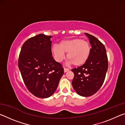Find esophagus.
<instances>
[{
  "label": "esophagus",
  "instance_id": "1",
  "mask_svg": "<svg viewBox=\"0 0 125 125\" xmlns=\"http://www.w3.org/2000/svg\"><path fill=\"white\" fill-rule=\"evenodd\" d=\"M69 71V69L68 68H64V72L65 73L67 72H68V71Z\"/></svg>",
  "mask_w": 125,
  "mask_h": 125
}]
</instances>
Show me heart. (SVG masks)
Here are the masks:
<instances>
[{
  "label": "heart",
  "instance_id": "1",
  "mask_svg": "<svg viewBox=\"0 0 125 125\" xmlns=\"http://www.w3.org/2000/svg\"><path fill=\"white\" fill-rule=\"evenodd\" d=\"M52 52L57 62H61L65 58V53L69 62L75 66L84 64L88 61L91 52V46L88 41L81 39L64 40L59 46L54 45Z\"/></svg>",
  "mask_w": 125,
  "mask_h": 125
}]
</instances>
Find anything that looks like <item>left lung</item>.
Instances as JSON below:
<instances>
[{"label":"left lung","mask_w":125,"mask_h":125,"mask_svg":"<svg viewBox=\"0 0 125 125\" xmlns=\"http://www.w3.org/2000/svg\"><path fill=\"white\" fill-rule=\"evenodd\" d=\"M85 34L92 46L90 54L84 64L71 70L74 74L72 84L79 95L90 96L95 94L104 83L108 60L104 45L94 36Z\"/></svg>","instance_id":"left-lung-1"}]
</instances>
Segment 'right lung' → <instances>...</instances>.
I'll return each instance as SVG.
<instances>
[{"label": "right lung", "instance_id": "obj_1", "mask_svg": "<svg viewBox=\"0 0 125 125\" xmlns=\"http://www.w3.org/2000/svg\"><path fill=\"white\" fill-rule=\"evenodd\" d=\"M51 38L42 33L30 38L23 44L19 57L18 67L25 85L40 98L53 94L64 74L62 65L52 56Z\"/></svg>", "mask_w": 125, "mask_h": 125}]
</instances>
